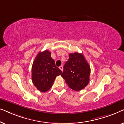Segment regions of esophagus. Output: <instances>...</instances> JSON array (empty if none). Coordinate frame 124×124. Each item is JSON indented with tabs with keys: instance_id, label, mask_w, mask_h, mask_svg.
<instances>
[{
	"instance_id": "34e87169",
	"label": "esophagus",
	"mask_w": 124,
	"mask_h": 124,
	"mask_svg": "<svg viewBox=\"0 0 124 124\" xmlns=\"http://www.w3.org/2000/svg\"><path fill=\"white\" fill-rule=\"evenodd\" d=\"M59 68L60 69V70H62H62H63V67H62V65H61V66H60V67H59Z\"/></svg>"
}]
</instances>
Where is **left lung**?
Instances as JSON below:
<instances>
[{
	"mask_svg": "<svg viewBox=\"0 0 124 124\" xmlns=\"http://www.w3.org/2000/svg\"><path fill=\"white\" fill-rule=\"evenodd\" d=\"M90 74V67L82 54H69L62 74L68 86L77 91L84 89L89 84Z\"/></svg>",
	"mask_w": 124,
	"mask_h": 124,
	"instance_id": "obj_1",
	"label": "left lung"
}]
</instances>
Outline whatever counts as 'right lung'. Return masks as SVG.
Wrapping results in <instances>:
<instances>
[{"label": "right lung", "instance_id": "add662e5", "mask_svg": "<svg viewBox=\"0 0 124 124\" xmlns=\"http://www.w3.org/2000/svg\"><path fill=\"white\" fill-rule=\"evenodd\" d=\"M48 50L39 52L33 62L31 70L32 82L39 91L46 92L50 89L56 76L62 70L55 65Z\"/></svg>", "mask_w": 124, "mask_h": 124}]
</instances>
